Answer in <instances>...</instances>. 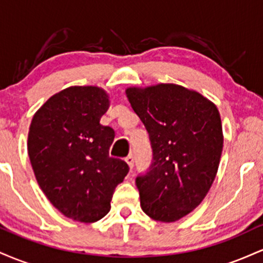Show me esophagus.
<instances>
[{
    "label": "esophagus",
    "mask_w": 263,
    "mask_h": 263,
    "mask_svg": "<svg viewBox=\"0 0 263 263\" xmlns=\"http://www.w3.org/2000/svg\"><path fill=\"white\" fill-rule=\"evenodd\" d=\"M125 161H126V163H127V164H128V167L132 170V168H134V156L128 155V156L125 158Z\"/></svg>",
    "instance_id": "esophagus-1"
}]
</instances>
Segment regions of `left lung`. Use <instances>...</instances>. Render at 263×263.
<instances>
[{
    "mask_svg": "<svg viewBox=\"0 0 263 263\" xmlns=\"http://www.w3.org/2000/svg\"><path fill=\"white\" fill-rule=\"evenodd\" d=\"M126 95L148 132L152 163L136 178L142 210L173 222L203 201L218 172L222 126L213 102L176 84L128 87Z\"/></svg>",
    "mask_w": 263,
    "mask_h": 263,
    "instance_id": "left-lung-1",
    "label": "left lung"
}]
</instances>
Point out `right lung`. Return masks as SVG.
<instances>
[{"mask_svg": "<svg viewBox=\"0 0 263 263\" xmlns=\"http://www.w3.org/2000/svg\"><path fill=\"white\" fill-rule=\"evenodd\" d=\"M110 106L98 86H70L33 116L28 156L45 197L66 218L95 222L110 211L127 163L108 155L115 131L100 123Z\"/></svg>", "mask_w": 263, "mask_h": 263, "instance_id": "1", "label": "right lung"}]
</instances>
